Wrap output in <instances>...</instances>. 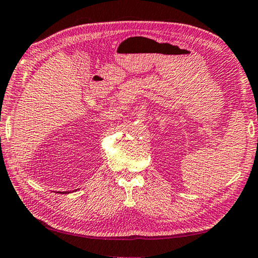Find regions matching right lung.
Listing matches in <instances>:
<instances>
[{"label":"right lung","instance_id":"1","mask_svg":"<svg viewBox=\"0 0 258 258\" xmlns=\"http://www.w3.org/2000/svg\"><path fill=\"white\" fill-rule=\"evenodd\" d=\"M58 194H59V192H58ZM60 194H69V192L68 191H62V192H60Z\"/></svg>","mask_w":258,"mask_h":258}]
</instances>
